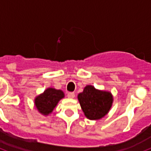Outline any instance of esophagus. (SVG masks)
I'll return each instance as SVG.
<instances>
[{"label": "esophagus", "mask_w": 151, "mask_h": 151, "mask_svg": "<svg viewBox=\"0 0 151 151\" xmlns=\"http://www.w3.org/2000/svg\"><path fill=\"white\" fill-rule=\"evenodd\" d=\"M68 97L70 99H73L75 97V93H68Z\"/></svg>", "instance_id": "obj_1"}]
</instances>
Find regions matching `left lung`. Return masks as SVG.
I'll use <instances>...</instances> for the list:
<instances>
[{
  "mask_svg": "<svg viewBox=\"0 0 151 151\" xmlns=\"http://www.w3.org/2000/svg\"><path fill=\"white\" fill-rule=\"evenodd\" d=\"M78 100L85 116L91 120H97L109 113L113 97L109 91L97 89L92 85H87L83 92L78 93Z\"/></svg>",
  "mask_w": 151,
  "mask_h": 151,
  "instance_id": "obj_1",
  "label": "left lung"
}]
</instances>
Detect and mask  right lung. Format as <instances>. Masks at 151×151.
Here are the masks:
<instances>
[{"instance_id": "obj_1", "label": "right lung", "mask_w": 151, "mask_h": 151, "mask_svg": "<svg viewBox=\"0 0 151 151\" xmlns=\"http://www.w3.org/2000/svg\"><path fill=\"white\" fill-rule=\"evenodd\" d=\"M65 97L64 92L55 88H47L35 98V106L42 115L48 116L52 113L58 102Z\"/></svg>"}]
</instances>
